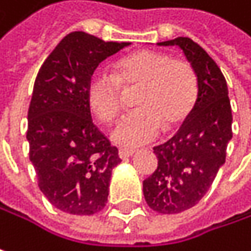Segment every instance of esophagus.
I'll return each mask as SVG.
<instances>
[{"instance_id": "1", "label": "esophagus", "mask_w": 251, "mask_h": 251, "mask_svg": "<svg viewBox=\"0 0 251 251\" xmlns=\"http://www.w3.org/2000/svg\"><path fill=\"white\" fill-rule=\"evenodd\" d=\"M133 154H135V150L133 148H121L119 150V157L121 158H127V157H130Z\"/></svg>"}]
</instances>
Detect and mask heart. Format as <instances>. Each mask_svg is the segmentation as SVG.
I'll return each instance as SVG.
<instances>
[{
  "instance_id": "obj_1",
  "label": "heart",
  "mask_w": 251,
  "mask_h": 251,
  "mask_svg": "<svg viewBox=\"0 0 251 251\" xmlns=\"http://www.w3.org/2000/svg\"><path fill=\"white\" fill-rule=\"evenodd\" d=\"M136 87L133 104L112 127L110 136L121 145L135 147L152 141L166 129L181 124L198 100V76L190 64L157 50H138L118 59L113 74L94 71L87 82V101L101 122H110L121 110L124 91Z\"/></svg>"
}]
</instances>
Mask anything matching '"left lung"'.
<instances>
[{
  "label": "left lung",
  "instance_id": "1",
  "mask_svg": "<svg viewBox=\"0 0 251 251\" xmlns=\"http://www.w3.org/2000/svg\"><path fill=\"white\" fill-rule=\"evenodd\" d=\"M158 45L178 46L198 76V100L192 113L172 139L154 147L158 166L142 183L152 211L178 214L206 195L226 163L232 115L226 78L205 49L189 37Z\"/></svg>",
  "mask_w": 251,
  "mask_h": 251
}]
</instances>
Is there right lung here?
<instances>
[{
    "label": "right lung",
    "instance_id": "obj_1",
    "mask_svg": "<svg viewBox=\"0 0 251 251\" xmlns=\"http://www.w3.org/2000/svg\"><path fill=\"white\" fill-rule=\"evenodd\" d=\"M129 43L84 31L67 34L40 67L28 106V157L46 199L73 215L106 206L118 148L93 124L87 82L107 56Z\"/></svg>",
    "mask_w": 251,
    "mask_h": 251
}]
</instances>
